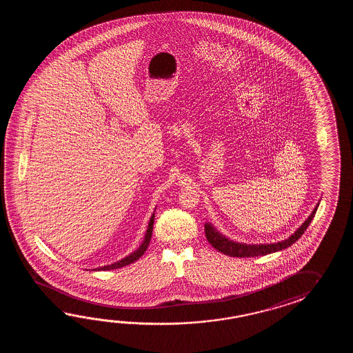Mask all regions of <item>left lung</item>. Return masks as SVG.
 <instances>
[{"label": "left lung", "instance_id": "left-lung-1", "mask_svg": "<svg viewBox=\"0 0 353 353\" xmlns=\"http://www.w3.org/2000/svg\"><path fill=\"white\" fill-rule=\"evenodd\" d=\"M319 202L316 203L314 210H312L310 216L304 221V223L300 225L299 228L292 233L286 240L279 241V242H272V243H243V242H236L231 240L228 237H225V234L218 231L214 225L210 222H205L204 225V231H205V237L213 248L218 250L219 252L225 254L231 257H255V256H265L272 254V252H278L281 250L292 246L296 241L299 240L300 236L307 231V225H310V222L313 221L316 210L319 207Z\"/></svg>", "mask_w": 353, "mask_h": 353}]
</instances>
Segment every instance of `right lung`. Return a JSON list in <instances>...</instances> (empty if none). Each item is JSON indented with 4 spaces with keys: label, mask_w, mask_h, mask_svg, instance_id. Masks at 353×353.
<instances>
[{
    "label": "right lung",
    "mask_w": 353,
    "mask_h": 353,
    "mask_svg": "<svg viewBox=\"0 0 353 353\" xmlns=\"http://www.w3.org/2000/svg\"><path fill=\"white\" fill-rule=\"evenodd\" d=\"M155 210H157V208H155ZM154 219H155V210H154V213L151 214L150 221H149V225H148V228H146V232H145V236H143V242H141V245H140L139 248H136L134 252H131L130 255L126 256V257H123V259H121V260L116 261V263H111V265H105V266H102V268L90 269V270L107 271L113 270V269H120V268H123V266L130 265V263H135L136 260H139V259L145 254L146 248H148L149 243H150L151 234H152V225H154Z\"/></svg>",
    "instance_id": "right-lung-1"
}]
</instances>
